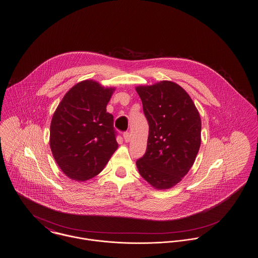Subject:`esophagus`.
<instances>
[{
  "mask_svg": "<svg viewBox=\"0 0 258 258\" xmlns=\"http://www.w3.org/2000/svg\"><path fill=\"white\" fill-rule=\"evenodd\" d=\"M123 135V139H124V141H125V142H130V141H131V137H132V135H131L130 133H127V132H126V133H124Z\"/></svg>",
  "mask_w": 258,
  "mask_h": 258,
  "instance_id": "34e87169",
  "label": "esophagus"
}]
</instances>
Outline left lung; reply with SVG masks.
Wrapping results in <instances>:
<instances>
[{"label":"left lung","mask_w":258,"mask_h":258,"mask_svg":"<svg viewBox=\"0 0 258 258\" xmlns=\"http://www.w3.org/2000/svg\"><path fill=\"white\" fill-rule=\"evenodd\" d=\"M135 90L149 123L147 150L136 160L137 169L155 188H170L195 163L201 144L199 112L188 94L172 81Z\"/></svg>","instance_id":"obj_1"}]
</instances>
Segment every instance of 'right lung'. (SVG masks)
<instances>
[{
  "instance_id": "right-lung-1",
  "label": "right lung",
  "mask_w": 258,
  "mask_h": 258,
  "mask_svg": "<svg viewBox=\"0 0 258 258\" xmlns=\"http://www.w3.org/2000/svg\"><path fill=\"white\" fill-rule=\"evenodd\" d=\"M115 88L84 80L74 85L54 112L51 152L69 178L84 182L103 170L118 148L113 116L106 112Z\"/></svg>"
}]
</instances>
